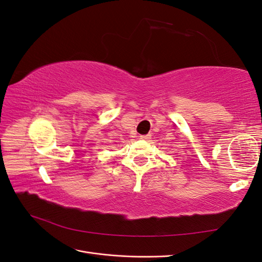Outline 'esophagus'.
<instances>
[{
    "label": "esophagus",
    "mask_w": 262,
    "mask_h": 262,
    "mask_svg": "<svg viewBox=\"0 0 262 262\" xmlns=\"http://www.w3.org/2000/svg\"><path fill=\"white\" fill-rule=\"evenodd\" d=\"M150 137V134H147V135H141V139H143V141H149Z\"/></svg>",
    "instance_id": "1"
}]
</instances>
